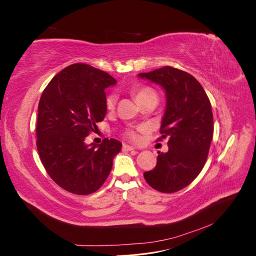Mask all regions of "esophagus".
<instances>
[{"mask_svg": "<svg viewBox=\"0 0 256 256\" xmlns=\"http://www.w3.org/2000/svg\"><path fill=\"white\" fill-rule=\"evenodd\" d=\"M134 150V146L126 145V144L122 145V150H124V152H130V150Z\"/></svg>", "mask_w": 256, "mask_h": 256, "instance_id": "esophagus-1", "label": "esophagus"}]
</instances>
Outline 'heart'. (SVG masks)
I'll return each instance as SVG.
<instances>
[{
    "label": "heart",
    "instance_id": "obj_1",
    "mask_svg": "<svg viewBox=\"0 0 256 256\" xmlns=\"http://www.w3.org/2000/svg\"><path fill=\"white\" fill-rule=\"evenodd\" d=\"M132 94L134 95V98L138 102V104L141 102L142 100L148 98V97L157 96L154 90L148 86H136L132 90ZM115 102H116V96L114 94L106 96V108L108 110H113L115 106ZM146 130H147L146 126H138L136 129L128 128L124 131V136H125L130 141L138 142V140H140V134H138V132H145Z\"/></svg>",
    "mask_w": 256,
    "mask_h": 256
}]
</instances>
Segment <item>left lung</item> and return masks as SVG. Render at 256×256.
Here are the masks:
<instances>
[{
	"instance_id": "1",
	"label": "left lung",
	"mask_w": 256,
	"mask_h": 256,
	"mask_svg": "<svg viewBox=\"0 0 256 256\" xmlns=\"http://www.w3.org/2000/svg\"><path fill=\"white\" fill-rule=\"evenodd\" d=\"M138 76L160 84L166 95L158 141L168 138V150L158 152L156 166L145 172L144 178L154 190L177 192L194 180L205 166L214 134L210 102L194 76L180 69L164 66Z\"/></svg>"
}]
</instances>
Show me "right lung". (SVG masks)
Returning a JSON list of instances; mask_svg holds the SVG:
<instances>
[{"instance_id":"right-lung-1","label":"right lung","mask_w":256,"mask_h":256,"mask_svg":"<svg viewBox=\"0 0 256 256\" xmlns=\"http://www.w3.org/2000/svg\"><path fill=\"white\" fill-rule=\"evenodd\" d=\"M116 84L109 74L76 63L60 70L42 92L36 124V146L46 171L64 190L79 196L96 192L109 176L122 150L115 138L84 143L102 122L104 90Z\"/></svg>"}]
</instances>
